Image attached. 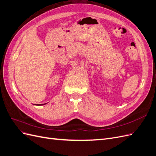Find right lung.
<instances>
[{"instance_id": "obj_1", "label": "right lung", "mask_w": 156, "mask_h": 156, "mask_svg": "<svg viewBox=\"0 0 156 156\" xmlns=\"http://www.w3.org/2000/svg\"><path fill=\"white\" fill-rule=\"evenodd\" d=\"M45 104H47V103H44V104H37V105H45Z\"/></svg>"}]
</instances>
